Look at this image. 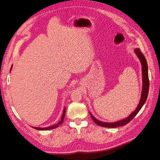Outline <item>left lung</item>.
<instances>
[{
  "instance_id": "obj_1",
  "label": "left lung",
  "mask_w": 160,
  "mask_h": 160,
  "mask_svg": "<svg viewBox=\"0 0 160 160\" xmlns=\"http://www.w3.org/2000/svg\"><path fill=\"white\" fill-rule=\"evenodd\" d=\"M135 53L137 55L139 59L140 60L142 64V95H141V99L139 102V104L138 107L136 108L133 112L131 113L128 118L123 119L122 120L117 121L115 122H103L97 119L94 116L92 115L90 112V115L93 120V122L97 124L101 127L104 128H115L119 126H123L124 125H126L128 123H129L131 120L133 119L135 116L138 114V113L139 111V110L142 109L144 103H146V99L148 98V91H149V77H148V67L146 58H145L143 53L140 51L139 48L134 49Z\"/></svg>"
}]
</instances>
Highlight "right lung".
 <instances>
[{
	"label": "right lung",
	"mask_w": 160,
	"mask_h": 160,
	"mask_svg": "<svg viewBox=\"0 0 160 160\" xmlns=\"http://www.w3.org/2000/svg\"><path fill=\"white\" fill-rule=\"evenodd\" d=\"M12 65L11 66V71L12 69ZM65 108H64L63 109V112H62V117L61 118V120L59 121V122H58L57 123H55L54 125H51V126H49V127H47V128H37V127H32L34 129H37V130H50V129H53L55 128H57L60 125H61L62 123V122H63L64 121V118H65Z\"/></svg>",
	"instance_id": "obj_1"
}]
</instances>
